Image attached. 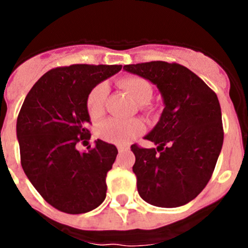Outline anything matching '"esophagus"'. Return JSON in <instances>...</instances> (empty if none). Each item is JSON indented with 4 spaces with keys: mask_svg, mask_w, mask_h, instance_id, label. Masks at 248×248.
<instances>
[{
    "mask_svg": "<svg viewBox=\"0 0 248 248\" xmlns=\"http://www.w3.org/2000/svg\"><path fill=\"white\" fill-rule=\"evenodd\" d=\"M129 146L128 145H119L118 146V150H119V153H124V151H128L129 150Z\"/></svg>",
    "mask_w": 248,
    "mask_h": 248,
    "instance_id": "esophagus-1",
    "label": "esophagus"
}]
</instances>
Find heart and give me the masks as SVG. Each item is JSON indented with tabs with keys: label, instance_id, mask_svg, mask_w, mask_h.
Here are the masks:
<instances>
[{
	"label": "heart",
	"instance_id": "1",
	"mask_svg": "<svg viewBox=\"0 0 248 248\" xmlns=\"http://www.w3.org/2000/svg\"><path fill=\"white\" fill-rule=\"evenodd\" d=\"M119 85L125 89L138 103L143 105V108L148 109L146 103L153 97V85L148 80L141 77L129 76L119 79ZM107 97H108V85L105 83H99L89 92L85 105L92 119H98L104 114ZM144 131H145V124L140 119L120 120L111 118L100 124L98 134L108 143L122 145L141 135Z\"/></svg>",
	"mask_w": 248,
	"mask_h": 248
}]
</instances>
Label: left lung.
<instances>
[{
    "label": "left lung",
    "instance_id": "8db88e82",
    "mask_svg": "<svg viewBox=\"0 0 248 248\" xmlns=\"http://www.w3.org/2000/svg\"><path fill=\"white\" fill-rule=\"evenodd\" d=\"M124 69L154 83L165 104L160 120L145 137L157 148L131 145L138 192L157 207L185 205L205 189L222 148L217 95L177 63L154 61L124 65Z\"/></svg>",
    "mask_w": 248,
    "mask_h": 248
}]
</instances>
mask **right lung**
I'll use <instances>...</instances> for the list:
<instances>
[{
  "label": "right lung",
  "instance_id": "1",
  "mask_svg": "<svg viewBox=\"0 0 248 248\" xmlns=\"http://www.w3.org/2000/svg\"><path fill=\"white\" fill-rule=\"evenodd\" d=\"M122 65L72 64L43 74L28 92L17 118L21 165L39 195L65 214L94 210L107 196V172L118 149L98 139L80 153L77 144L91 139L87 111L89 92L118 73Z\"/></svg>",
  "mask_w": 248,
  "mask_h": 248
}]
</instances>
